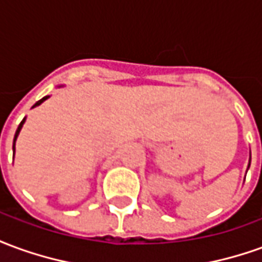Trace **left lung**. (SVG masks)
Wrapping results in <instances>:
<instances>
[{
	"label": "left lung",
	"mask_w": 262,
	"mask_h": 262,
	"mask_svg": "<svg viewBox=\"0 0 262 262\" xmlns=\"http://www.w3.org/2000/svg\"><path fill=\"white\" fill-rule=\"evenodd\" d=\"M250 164H251V153H250V160H248V167H247V170L250 168Z\"/></svg>",
	"instance_id": "left-lung-1"
}]
</instances>
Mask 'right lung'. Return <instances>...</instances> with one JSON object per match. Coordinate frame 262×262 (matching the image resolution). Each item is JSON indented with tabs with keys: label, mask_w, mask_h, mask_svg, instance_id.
<instances>
[{
	"label": "right lung",
	"mask_w": 262,
	"mask_h": 262,
	"mask_svg": "<svg viewBox=\"0 0 262 262\" xmlns=\"http://www.w3.org/2000/svg\"><path fill=\"white\" fill-rule=\"evenodd\" d=\"M60 86H63V85H60ZM48 98H50V95H46V97H43L42 99H40V101H37V102L35 103V105H33V106H32V108H35V106H39V105H40V103L45 102V101H46V99H48ZM25 120H26V116H25V118H24V119H22V122H20L19 126H18V129H16V132H15L14 144H12V150H14V156H15V143H16V139H18V136H19V132L22 130V126H24V123H25Z\"/></svg>",
	"instance_id": "obj_1"
}]
</instances>
